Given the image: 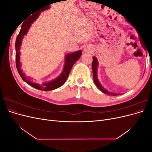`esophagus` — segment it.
I'll use <instances>...</instances> for the list:
<instances>
[{
	"label": "esophagus",
	"mask_w": 152,
	"mask_h": 152,
	"mask_svg": "<svg viewBox=\"0 0 152 152\" xmlns=\"http://www.w3.org/2000/svg\"><path fill=\"white\" fill-rule=\"evenodd\" d=\"M93 46H92V45H87L84 48V50L85 52H90V51H91V50H93Z\"/></svg>",
	"instance_id": "esophagus-1"
}]
</instances>
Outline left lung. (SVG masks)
Masks as SVG:
<instances>
[{"label":"left lung","mask_w":152,"mask_h":152,"mask_svg":"<svg viewBox=\"0 0 152 152\" xmlns=\"http://www.w3.org/2000/svg\"><path fill=\"white\" fill-rule=\"evenodd\" d=\"M140 40L141 42V44L142 45V47L145 49V50H146V45L145 44V42L142 40L141 38L140 39ZM93 79H94V82L95 84L96 85L98 88L102 91L103 93L108 94V95H111V96H117L118 95V94H115V93H110L107 90H106L105 89H104V87L101 85V84L99 82V80L98 79V77H97V68H98V61L97 58H96L95 56H93Z\"/></svg>","instance_id":"left-lung-1"}]
</instances>
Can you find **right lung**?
<instances>
[{
	"instance_id": "obj_1",
	"label": "right lung",
	"mask_w": 152,
	"mask_h": 152,
	"mask_svg": "<svg viewBox=\"0 0 152 152\" xmlns=\"http://www.w3.org/2000/svg\"><path fill=\"white\" fill-rule=\"evenodd\" d=\"M50 8L49 5L46 6L44 7L40 8V10H38L36 12L34 13V15H32L31 16H30L28 19L25 20L23 23L21 25V28L20 30V31L19 34H18L15 43V49H16V65L18 73L20 75L22 79L23 80L26 84H28L30 86L34 87V88L37 89L39 90H42L44 91H51L54 90L55 89H57L58 87H61L65 83V81L66 80L67 78L69 75V73L70 72L71 69L74 64L78 59H79L82 55V50H78L75 53H69L66 54L65 56V65H64V68L63 72L59 76H58L56 79H55L50 82H45V83H42V84H38L37 83H34L31 81V79H30L29 77H25V74L23 73L22 70H21V63L20 61V46L21 45V40L23 38V37L27 34L28 32L31 25L37 19L39 15L41 12H42L45 10H47Z\"/></svg>"
}]
</instances>
